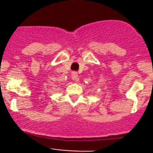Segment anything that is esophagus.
Here are the masks:
<instances>
[{"label": "esophagus", "instance_id": "1", "mask_svg": "<svg viewBox=\"0 0 153 153\" xmlns=\"http://www.w3.org/2000/svg\"><path fill=\"white\" fill-rule=\"evenodd\" d=\"M72 79H73V80L75 81V82H77V81L79 80V76H78L77 73H76V72H73L72 73Z\"/></svg>", "mask_w": 153, "mask_h": 153}]
</instances>
